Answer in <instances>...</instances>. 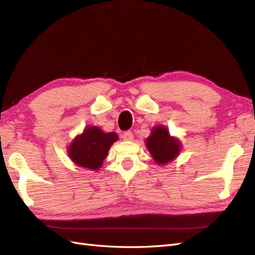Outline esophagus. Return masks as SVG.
Returning <instances> with one entry per match:
<instances>
[{"instance_id":"34e87169","label":"esophagus","mask_w":255,"mask_h":255,"mask_svg":"<svg viewBox=\"0 0 255 255\" xmlns=\"http://www.w3.org/2000/svg\"><path fill=\"white\" fill-rule=\"evenodd\" d=\"M122 138H123V140H126V141H132L134 139V135L132 132H126V133H123Z\"/></svg>"}]
</instances>
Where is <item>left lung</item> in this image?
I'll return each mask as SVG.
<instances>
[{
  "label": "left lung",
  "mask_w": 255,
  "mask_h": 255,
  "mask_svg": "<svg viewBox=\"0 0 255 255\" xmlns=\"http://www.w3.org/2000/svg\"><path fill=\"white\" fill-rule=\"evenodd\" d=\"M145 146L155 164L164 166L179 156L182 143L179 138L170 135L165 126H155L145 139Z\"/></svg>",
  "instance_id": "8db88e82"
}]
</instances>
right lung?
I'll use <instances>...</instances> for the list:
<instances>
[{"mask_svg":"<svg viewBox=\"0 0 255 255\" xmlns=\"http://www.w3.org/2000/svg\"><path fill=\"white\" fill-rule=\"evenodd\" d=\"M117 140L118 135L114 132L105 133L99 127H87L74 137L68 148V156L76 166L96 171L102 167L109 150Z\"/></svg>","mask_w":255,"mask_h":255,"instance_id":"add662e5","label":"right lung"}]
</instances>
